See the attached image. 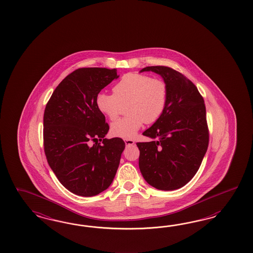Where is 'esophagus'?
<instances>
[{
	"mask_svg": "<svg viewBox=\"0 0 253 253\" xmlns=\"http://www.w3.org/2000/svg\"><path fill=\"white\" fill-rule=\"evenodd\" d=\"M124 142H125L126 146H132V145H134V141L131 140V139H125Z\"/></svg>",
	"mask_w": 253,
	"mask_h": 253,
	"instance_id": "esophagus-1",
	"label": "esophagus"
}]
</instances>
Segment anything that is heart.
Returning <instances> with one entry per match:
<instances>
[{"label": "heart", "instance_id": "obj_1", "mask_svg": "<svg viewBox=\"0 0 253 253\" xmlns=\"http://www.w3.org/2000/svg\"><path fill=\"white\" fill-rule=\"evenodd\" d=\"M169 89L166 83L144 74L129 73L113 87V93L102 92L96 97L100 112L114 121L122 105H127L129 116L117 120L111 124L113 135L123 139L132 138L143 123H156L167 107Z\"/></svg>", "mask_w": 253, "mask_h": 253}]
</instances>
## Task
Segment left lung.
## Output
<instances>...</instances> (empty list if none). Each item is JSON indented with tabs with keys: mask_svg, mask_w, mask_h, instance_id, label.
Returning a JSON list of instances; mask_svg holds the SVG:
<instances>
[{
	"mask_svg": "<svg viewBox=\"0 0 253 253\" xmlns=\"http://www.w3.org/2000/svg\"><path fill=\"white\" fill-rule=\"evenodd\" d=\"M161 75L169 89L167 107L160 120L143 132L153 139L137 143L139 168L147 184L169 191L187 184L207 152L209 130L204 99L198 88L174 69L163 66L140 70Z\"/></svg>",
	"mask_w": 253,
	"mask_h": 253,
	"instance_id": "left-lung-1",
	"label": "left lung"
}]
</instances>
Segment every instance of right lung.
<instances>
[{"instance_id":"obj_1","label":"right lung","mask_w":253,"mask_h":253,"mask_svg":"<svg viewBox=\"0 0 253 253\" xmlns=\"http://www.w3.org/2000/svg\"><path fill=\"white\" fill-rule=\"evenodd\" d=\"M119 77L116 69H76L46 105V159L59 182L78 196L92 197L107 189L119 168L125 143L122 138H105L109 126L96 107L100 91Z\"/></svg>"}]
</instances>
